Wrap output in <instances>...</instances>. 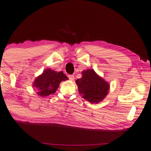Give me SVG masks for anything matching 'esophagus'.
Listing matches in <instances>:
<instances>
[{"label":"esophagus","instance_id":"1","mask_svg":"<svg viewBox=\"0 0 151 151\" xmlns=\"http://www.w3.org/2000/svg\"><path fill=\"white\" fill-rule=\"evenodd\" d=\"M68 78L70 80H71V81H73V79H74V76L73 75H69L68 76Z\"/></svg>","mask_w":151,"mask_h":151}]
</instances>
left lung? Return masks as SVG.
<instances>
[{"mask_svg": "<svg viewBox=\"0 0 151 151\" xmlns=\"http://www.w3.org/2000/svg\"><path fill=\"white\" fill-rule=\"evenodd\" d=\"M76 82L79 94L91 103L100 102L108 93L109 84L98 76L94 70H85L82 72V78Z\"/></svg>", "mask_w": 151, "mask_h": 151, "instance_id": "left-lung-1", "label": "left lung"}]
</instances>
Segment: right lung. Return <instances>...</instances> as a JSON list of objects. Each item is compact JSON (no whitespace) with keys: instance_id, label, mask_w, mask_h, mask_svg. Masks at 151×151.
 <instances>
[{"instance_id":"add662e5","label":"right lung","mask_w":151,"mask_h":151,"mask_svg":"<svg viewBox=\"0 0 151 151\" xmlns=\"http://www.w3.org/2000/svg\"><path fill=\"white\" fill-rule=\"evenodd\" d=\"M66 79L68 78L62 71L57 72L51 69H47L35 79L33 87L38 89V94L40 96H47L55 93L60 83Z\"/></svg>"}]
</instances>
